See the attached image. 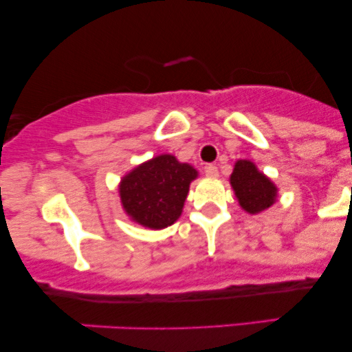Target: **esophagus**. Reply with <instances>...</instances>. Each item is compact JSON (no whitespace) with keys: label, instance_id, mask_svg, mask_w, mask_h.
Masks as SVG:
<instances>
[{"label":"esophagus","instance_id":"1","mask_svg":"<svg viewBox=\"0 0 352 352\" xmlns=\"http://www.w3.org/2000/svg\"><path fill=\"white\" fill-rule=\"evenodd\" d=\"M205 175L207 177H217L218 175V168H217V165H213V164H208V165H205Z\"/></svg>","mask_w":352,"mask_h":352}]
</instances>
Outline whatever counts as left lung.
Segmentation results:
<instances>
[{
    "mask_svg": "<svg viewBox=\"0 0 352 352\" xmlns=\"http://www.w3.org/2000/svg\"><path fill=\"white\" fill-rule=\"evenodd\" d=\"M230 184L236 193L241 208L248 213H260L272 207L276 199V187L250 160H238Z\"/></svg>",
    "mask_w": 352,
    "mask_h": 352,
    "instance_id": "8db88e82",
    "label": "left lung"
}]
</instances>
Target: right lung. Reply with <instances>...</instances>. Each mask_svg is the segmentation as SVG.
<instances>
[{
	"label": "right lung",
	"instance_id": "1",
	"mask_svg": "<svg viewBox=\"0 0 352 352\" xmlns=\"http://www.w3.org/2000/svg\"><path fill=\"white\" fill-rule=\"evenodd\" d=\"M195 177L197 170L192 165L180 164L173 155L155 157L120 182L124 210L144 227H168L180 217L190 182Z\"/></svg>",
	"mask_w": 352,
	"mask_h": 352
}]
</instances>
